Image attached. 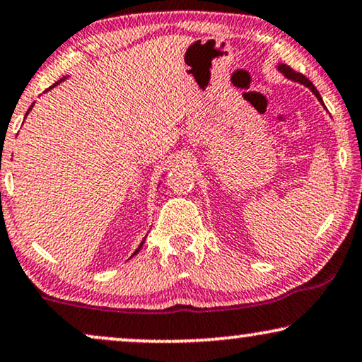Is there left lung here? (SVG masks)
Here are the masks:
<instances>
[{
  "label": "left lung",
  "mask_w": 362,
  "mask_h": 362,
  "mask_svg": "<svg viewBox=\"0 0 362 362\" xmlns=\"http://www.w3.org/2000/svg\"><path fill=\"white\" fill-rule=\"evenodd\" d=\"M276 69H278V72H281V74H283V76H285L288 81H293V83L303 84V86H305V88H308V89H310V90H311V93L316 95V99H317V100H320V103H321V105H322V107H325V109H326V105H325V103H322V98H321V95H320V93H317V89L315 88V86H313V83H311V81H310V79H306V77H305V76H303V74H300V72L293 71V69H291V67H290V66H286V64H278V67H276Z\"/></svg>",
  "instance_id": "8db88e82"
}]
</instances>
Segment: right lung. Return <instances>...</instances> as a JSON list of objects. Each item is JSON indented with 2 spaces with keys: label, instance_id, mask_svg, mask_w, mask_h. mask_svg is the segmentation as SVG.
<instances>
[{
  "label": "right lung",
  "instance_id": "1",
  "mask_svg": "<svg viewBox=\"0 0 362 362\" xmlns=\"http://www.w3.org/2000/svg\"><path fill=\"white\" fill-rule=\"evenodd\" d=\"M67 77H69V76H64V77H62V79H59V81H57V83H56V84H52V86H51V88H47V89L45 90V93H47V90H51L52 88H54V86H57V84H61V83H62V81H64V79H67ZM33 107H35V103H33V104H31V107H30V110H31ZM30 110H28V112H26V115H28V114H30ZM146 238H147V235H146V237H144V238H142V242H141V245H139V247L136 248V252H134V253L131 255V258L134 257V255H137L139 252H141V248L144 247V243H146Z\"/></svg>",
  "mask_w": 362,
  "mask_h": 362
}]
</instances>
